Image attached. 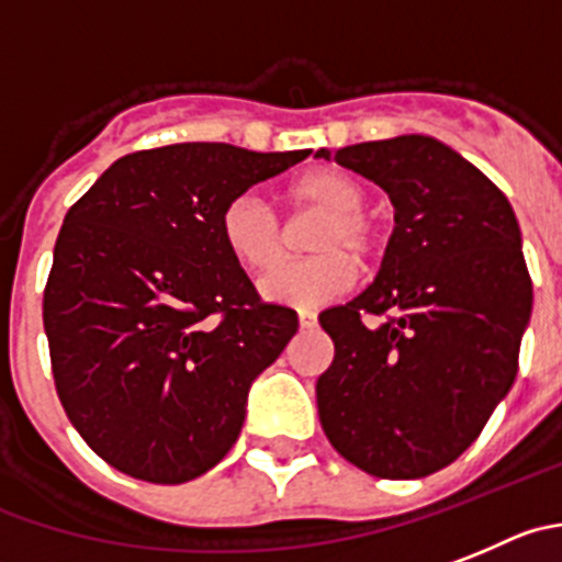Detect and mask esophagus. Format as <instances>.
<instances>
[{
  "instance_id": "34e87169",
  "label": "esophagus",
  "mask_w": 562,
  "mask_h": 562,
  "mask_svg": "<svg viewBox=\"0 0 562 562\" xmlns=\"http://www.w3.org/2000/svg\"><path fill=\"white\" fill-rule=\"evenodd\" d=\"M318 324V318H316V313L313 311H299V327L302 329H313Z\"/></svg>"
}]
</instances>
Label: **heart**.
I'll return each mask as SVG.
<instances>
[{
  "mask_svg": "<svg viewBox=\"0 0 562 562\" xmlns=\"http://www.w3.org/2000/svg\"><path fill=\"white\" fill-rule=\"evenodd\" d=\"M288 202L302 210H318L324 222L313 233L311 260L282 263L288 249L280 218L255 193H240L224 204L218 235L235 263L251 274H266L260 291L271 302L293 307H316L340 296L358 280V266L371 263L382 249V227L366 213V188L338 169H313L285 188Z\"/></svg>",
  "mask_w": 562,
  "mask_h": 562,
  "instance_id": "heart-1",
  "label": "heart"
}]
</instances>
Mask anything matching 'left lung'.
I'll use <instances>...</instances> for the list:
<instances>
[{
	"mask_svg": "<svg viewBox=\"0 0 562 562\" xmlns=\"http://www.w3.org/2000/svg\"><path fill=\"white\" fill-rule=\"evenodd\" d=\"M318 157L376 182L396 207L376 280L318 316L335 344L318 418L366 474L418 480L474 443L516 380L532 313L521 229L505 193L427 135Z\"/></svg>",
	"mask_w": 562,
	"mask_h": 562,
	"instance_id": "8db88e82",
	"label": "left lung"
}]
</instances>
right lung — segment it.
I'll return each mask as SVG.
<instances>
[{"label": "right lung", "instance_id": "right-lung-1", "mask_svg": "<svg viewBox=\"0 0 562 562\" xmlns=\"http://www.w3.org/2000/svg\"><path fill=\"white\" fill-rule=\"evenodd\" d=\"M311 149L171 144L124 155L68 207L44 288L52 376L108 465L180 485L238 440L251 380L296 335L224 249L218 216Z\"/></svg>", "mask_w": 562, "mask_h": 562}]
</instances>
